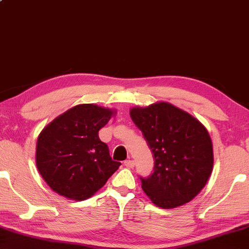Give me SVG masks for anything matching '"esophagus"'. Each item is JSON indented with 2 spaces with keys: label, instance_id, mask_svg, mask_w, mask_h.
<instances>
[{
  "label": "esophagus",
  "instance_id": "34e87169",
  "mask_svg": "<svg viewBox=\"0 0 249 249\" xmlns=\"http://www.w3.org/2000/svg\"><path fill=\"white\" fill-rule=\"evenodd\" d=\"M124 166L125 167H128V168H133L135 167V161H133V160H125V161L124 162Z\"/></svg>",
  "mask_w": 249,
  "mask_h": 249
}]
</instances>
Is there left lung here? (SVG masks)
I'll return each instance as SVG.
<instances>
[{
  "label": "left lung",
  "instance_id": "8db88e82",
  "mask_svg": "<svg viewBox=\"0 0 249 249\" xmlns=\"http://www.w3.org/2000/svg\"><path fill=\"white\" fill-rule=\"evenodd\" d=\"M130 117L142 132L155 159V171L140 178L156 206L170 209L194 199L213 167L210 136L201 122L169 102L133 107Z\"/></svg>",
  "mask_w": 249,
  "mask_h": 249
}]
</instances>
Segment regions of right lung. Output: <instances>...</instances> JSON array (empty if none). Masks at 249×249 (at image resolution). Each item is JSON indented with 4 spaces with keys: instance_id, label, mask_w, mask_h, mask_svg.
<instances>
[{
    "instance_id": "obj_1",
    "label": "right lung",
    "mask_w": 249,
    "mask_h": 249,
    "mask_svg": "<svg viewBox=\"0 0 249 249\" xmlns=\"http://www.w3.org/2000/svg\"><path fill=\"white\" fill-rule=\"evenodd\" d=\"M116 113L114 109L83 103L45 125L37 137L36 162L53 191L72 200H86L120 167L99 139V130Z\"/></svg>"
}]
</instances>
